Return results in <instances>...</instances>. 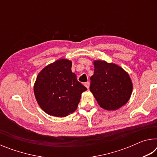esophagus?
I'll return each mask as SVG.
<instances>
[{"mask_svg":"<svg viewBox=\"0 0 157 157\" xmlns=\"http://www.w3.org/2000/svg\"><path fill=\"white\" fill-rule=\"evenodd\" d=\"M84 86H86L87 89H89V86H90V82H85V83H84Z\"/></svg>","mask_w":157,"mask_h":157,"instance_id":"obj_1","label":"esophagus"}]
</instances>
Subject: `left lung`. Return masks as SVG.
I'll list each match as a JSON object with an SVG mask.
<instances>
[{
    "label": "left lung",
    "instance_id": "obj_1",
    "mask_svg": "<svg viewBox=\"0 0 157 157\" xmlns=\"http://www.w3.org/2000/svg\"><path fill=\"white\" fill-rule=\"evenodd\" d=\"M90 91L101 107L116 110L129 100L132 82L128 73L120 66L105 61H94Z\"/></svg>",
    "mask_w": 157,
    "mask_h": 157
}]
</instances>
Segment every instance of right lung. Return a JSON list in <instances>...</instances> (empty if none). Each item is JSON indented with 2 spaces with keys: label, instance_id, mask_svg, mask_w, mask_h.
<instances>
[{
  "label": "right lung",
  "instance_id": "add662e5",
  "mask_svg": "<svg viewBox=\"0 0 157 157\" xmlns=\"http://www.w3.org/2000/svg\"><path fill=\"white\" fill-rule=\"evenodd\" d=\"M72 62L59 59L42 69L34 86V95L46 113L66 117L77 109L82 93L87 90L71 71Z\"/></svg>",
  "mask_w": 157,
  "mask_h": 157
}]
</instances>
